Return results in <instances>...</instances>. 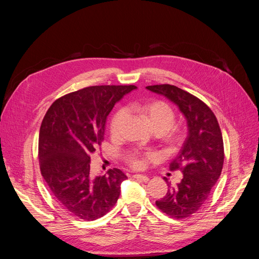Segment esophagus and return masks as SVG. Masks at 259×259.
Here are the masks:
<instances>
[{
  "mask_svg": "<svg viewBox=\"0 0 259 259\" xmlns=\"http://www.w3.org/2000/svg\"><path fill=\"white\" fill-rule=\"evenodd\" d=\"M133 178L137 179V180H140V181H142L144 183H147L149 181L148 176L147 175H143V174H134Z\"/></svg>",
  "mask_w": 259,
  "mask_h": 259,
  "instance_id": "esophagus-1",
  "label": "esophagus"
}]
</instances>
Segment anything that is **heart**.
Returning <instances> with one entry per match:
<instances>
[{"instance_id":"heart-1","label":"heart","mask_w":259,"mask_h":259,"mask_svg":"<svg viewBox=\"0 0 259 259\" xmlns=\"http://www.w3.org/2000/svg\"><path fill=\"white\" fill-rule=\"evenodd\" d=\"M134 109L146 118L149 126L155 133L161 134L162 141L168 148H176L184 141L185 132L182 128L173 126L175 113L167 103L162 101H151L134 106ZM126 118L127 111L125 109H118L112 115L110 126H109L112 137H116L119 134ZM126 160L134 169H141L145 164L144 158L135 152L129 153Z\"/></svg>"}]
</instances>
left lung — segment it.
<instances>
[{
	"label": "left lung",
	"instance_id": "left-lung-1",
	"mask_svg": "<svg viewBox=\"0 0 259 259\" xmlns=\"http://www.w3.org/2000/svg\"><path fill=\"white\" fill-rule=\"evenodd\" d=\"M146 88L173 102L187 119L188 137L170 162V170L182 171L183 179L175 187L168 183V192L155 202L173 219H185L200 209L220 179L225 158L222 131L211 109L191 93L169 84Z\"/></svg>",
	"mask_w": 259,
	"mask_h": 259
}]
</instances>
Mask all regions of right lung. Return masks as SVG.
<instances>
[{"mask_svg": "<svg viewBox=\"0 0 259 259\" xmlns=\"http://www.w3.org/2000/svg\"><path fill=\"white\" fill-rule=\"evenodd\" d=\"M137 87L91 86L58 99L47 110L38 137L39 169L54 198L65 210L94 221L116 203L127 176L119 169L92 178L90 156L104 141L108 114Z\"/></svg>", "mask_w": 259, "mask_h": 259, "instance_id": "obj_1", "label": "right lung"}]
</instances>
